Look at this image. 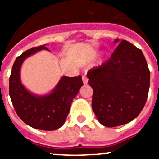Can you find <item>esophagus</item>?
Segmentation results:
<instances>
[{"label": "esophagus", "mask_w": 159, "mask_h": 159, "mask_svg": "<svg viewBox=\"0 0 159 159\" xmlns=\"http://www.w3.org/2000/svg\"><path fill=\"white\" fill-rule=\"evenodd\" d=\"M82 79H83V82H84V84H88V79L87 78V76L85 75H84L82 76Z\"/></svg>", "instance_id": "34e87169"}]
</instances>
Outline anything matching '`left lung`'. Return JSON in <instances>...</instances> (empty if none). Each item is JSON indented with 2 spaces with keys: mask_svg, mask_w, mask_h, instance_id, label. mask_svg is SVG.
<instances>
[{
  "mask_svg": "<svg viewBox=\"0 0 159 159\" xmlns=\"http://www.w3.org/2000/svg\"><path fill=\"white\" fill-rule=\"evenodd\" d=\"M87 76L93 89L92 110L104 127L132 121L145 106L150 71L141 50L130 42L122 40L111 58L89 70Z\"/></svg>",
  "mask_w": 159,
  "mask_h": 159,
  "instance_id": "1",
  "label": "left lung"
}]
</instances>
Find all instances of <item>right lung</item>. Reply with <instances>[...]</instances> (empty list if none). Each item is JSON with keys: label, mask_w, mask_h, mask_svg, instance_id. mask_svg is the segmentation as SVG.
Returning a JSON list of instances; mask_svg holds the SVG:
<instances>
[{"label": "right lung", "mask_w": 159, "mask_h": 159, "mask_svg": "<svg viewBox=\"0 0 159 159\" xmlns=\"http://www.w3.org/2000/svg\"><path fill=\"white\" fill-rule=\"evenodd\" d=\"M41 50L49 51L44 44L29 49L16 59L9 77V95L14 109L22 121L32 128L55 130L64 125L71 102L84 83L80 75L63 76L48 95L31 93L20 80V67L25 59Z\"/></svg>", "instance_id": "1"}]
</instances>
